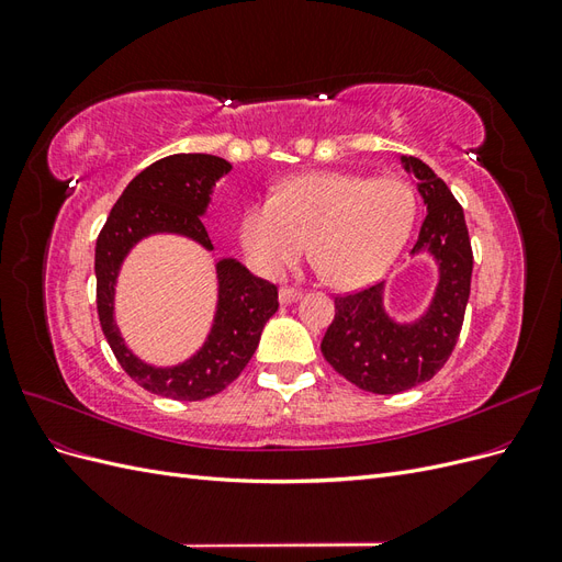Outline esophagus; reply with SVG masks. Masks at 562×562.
<instances>
[{"label": "esophagus", "mask_w": 562, "mask_h": 562, "mask_svg": "<svg viewBox=\"0 0 562 562\" xmlns=\"http://www.w3.org/2000/svg\"><path fill=\"white\" fill-rule=\"evenodd\" d=\"M302 297V293L300 291H293V288H281L279 291V302L281 304H293V302H297Z\"/></svg>", "instance_id": "obj_1"}]
</instances>
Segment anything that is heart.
I'll return each mask as SVG.
<instances>
[{
	"label": "heart",
	"mask_w": 562,
	"mask_h": 562,
	"mask_svg": "<svg viewBox=\"0 0 562 562\" xmlns=\"http://www.w3.org/2000/svg\"><path fill=\"white\" fill-rule=\"evenodd\" d=\"M415 223V194L398 178L323 171L281 184L277 196L255 201L241 217L250 265L277 279L310 248L328 283L359 291L396 262Z\"/></svg>",
	"instance_id": "1"
}]
</instances>
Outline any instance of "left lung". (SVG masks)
Listing matches in <instances>:
<instances>
[{
	"mask_svg": "<svg viewBox=\"0 0 562 562\" xmlns=\"http://www.w3.org/2000/svg\"><path fill=\"white\" fill-rule=\"evenodd\" d=\"M417 178L427 215L411 255H429L438 269L434 295L419 316L403 321L384 307L386 283L335 297V318L321 342L326 361L363 391L401 394L443 368L462 330L471 293L473 252L464 211L448 184L417 157H401Z\"/></svg>",
	"mask_w": 562,
	"mask_h": 562,
	"instance_id": "8db88e82",
	"label": "left lung"
}]
</instances>
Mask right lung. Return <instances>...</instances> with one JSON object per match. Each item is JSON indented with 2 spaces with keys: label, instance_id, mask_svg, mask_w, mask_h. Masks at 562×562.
Segmentation results:
<instances>
[{
  "label": "right lung",
  "instance_id": "obj_1",
  "mask_svg": "<svg viewBox=\"0 0 562 562\" xmlns=\"http://www.w3.org/2000/svg\"><path fill=\"white\" fill-rule=\"evenodd\" d=\"M229 171L232 164L213 155H171L155 161L126 184L95 241V302L108 345L131 380L173 401L215 396L241 375L265 323L279 310L277 285L252 277L239 260L220 258L215 314L203 345L178 366H151L119 333L116 279L128 252L147 236L176 234L213 250L201 217L209 213L215 182Z\"/></svg>",
  "mask_w": 562,
  "mask_h": 562
}]
</instances>
